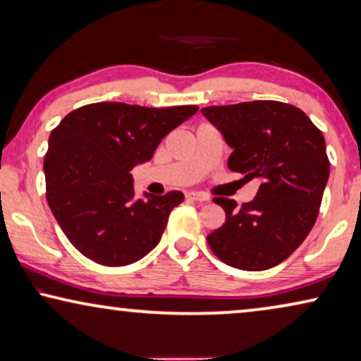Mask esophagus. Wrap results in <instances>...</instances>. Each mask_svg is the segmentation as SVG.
<instances>
[{"label": "esophagus", "mask_w": 361, "mask_h": 361, "mask_svg": "<svg viewBox=\"0 0 361 361\" xmlns=\"http://www.w3.org/2000/svg\"><path fill=\"white\" fill-rule=\"evenodd\" d=\"M185 197H187V199L195 200V202H207V200H209V197L204 195V194H197V192H189V194H187Z\"/></svg>", "instance_id": "34e87169"}]
</instances>
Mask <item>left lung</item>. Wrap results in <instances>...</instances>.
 <instances>
[{"mask_svg":"<svg viewBox=\"0 0 361 361\" xmlns=\"http://www.w3.org/2000/svg\"><path fill=\"white\" fill-rule=\"evenodd\" d=\"M231 147L228 169L258 179L248 204L215 197L225 224L207 236L224 263L263 271L298 250L317 220L330 174L322 131L298 106L258 100L202 108Z\"/></svg>","mask_w":361,"mask_h":361,"instance_id":"8db88e82","label":"left lung"}]
</instances>
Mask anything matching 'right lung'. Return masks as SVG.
<instances>
[{
    "label": "right lung",
    "instance_id": "1",
    "mask_svg": "<svg viewBox=\"0 0 361 361\" xmlns=\"http://www.w3.org/2000/svg\"><path fill=\"white\" fill-rule=\"evenodd\" d=\"M199 106L120 102L77 108L54 128L44 157L47 204L68 241L103 266H126L159 243L179 190L135 199L130 171Z\"/></svg>",
    "mask_w": 361,
    "mask_h": 361
}]
</instances>
